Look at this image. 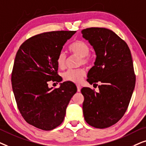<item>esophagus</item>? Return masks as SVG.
<instances>
[{
	"instance_id": "1",
	"label": "esophagus",
	"mask_w": 146,
	"mask_h": 146,
	"mask_svg": "<svg viewBox=\"0 0 146 146\" xmlns=\"http://www.w3.org/2000/svg\"><path fill=\"white\" fill-rule=\"evenodd\" d=\"M77 91H81V85L79 84H77Z\"/></svg>"
}]
</instances>
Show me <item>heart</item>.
Returning <instances> with one entry per match:
<instances>
[{
	"mask_svg": "<svg viewBox=\"0 0 146 146\" xmlns=\"http://www.w3.org/2000/svg\"><path fill=\"white\" fill-rule=\"evenodd\" d=\"M69 51L74 55L80 57V64L87 65L89 62V53L90 51L89 46L86 42L82 40H76L70 44ZM67 56L64 52H60L57 57V65L59 69H63L65 67ZM85 74L83 69L79 68L76 69H69L63 73V78L66 81L79 83L81 81Z\"/></svg>",
	"mask_w": 146,
	"mask_h": 146,
	"instance_id": "obj_1",
	"label": "heart"
}]
</instances>
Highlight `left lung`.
I'll use <instances>...</instances> for the list:
<instances>
[{
  "label": "left lung",
  "instance_id": "left-lung-1",
  "mask_svg": "<svg viewBox=\"0 0 146 146\" xmlns=\"http://www.w3.org/2000/svg\"><path fill=\"white\" fill-rule=\"evenodd\" d=\"M81 33L96 55L87 81L90 84L102 83L98 92L89 87L81 89L83 115L89 125L104 129L117 123L129 106L135 84L131 51L127 43L110 29L91 27Z\"/></svg>",
  "mask_w": 146,
  "mask_h": 146
}]
</instances>
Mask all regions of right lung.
<instances>
[{"instance_id":"right-lung-1","label":"right lung","mask_w":146,"mask_h":146,"mask_svg":"<svg viewBox=\"0 0 146 146\" xmlns=\"http://www.w3.org/2000/svg\"><path fill=\"white\" fill-rule=\"evenodd\" d=\"M76 31H52L36 35L21 44L11 75L19 110L27 123L51 130L63 121L66 109L77 87L71 81L49 88L50 81L60 82L57 57Z\"/></svg>"}]
</instances>
